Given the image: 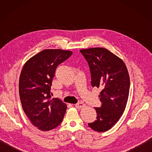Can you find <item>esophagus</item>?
Listing matches in <instances>:
<instances>
[{"label":"esophagus","instance_id":"esophagus-1","mask_svg":"<svg viewBox=\"0 0 152 152\" xmlns=\"http://www.w3.org/2000/svg\"><path fill=\"white\" fill-rule=\"evenodd\" d=\"M75 106L76 108H78V109H80V108H82L83 107H84L85 106V104L83 102H79V103H77V104H75Z\"/></svg>","mask_w":152,"mask_h":152}]
</instances>
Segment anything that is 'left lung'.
I'll use <instances>...</instances> for the list:
<instances>
[{
	"label": "left lung",
	"instance_id": "8db88e82",
	"mask_svg": "<svg viewBox=\"0 0 152 152\" xmlns=\"http://www.w3.org/2000/svg\"><path fill=\"white\" fill-rule=\"evenodd\" d=\"M88 62L91 85L101 89L99 96L101 108H95L96 119L88 124L97 132L108 131L117 123L124 113L129 94L130 78L125 63L106 48L80 50Z\"/></svg>",
	"mask_w": 152,
	"mask_h": 152
}]
</instances>
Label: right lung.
I'll return each mask as SVG.
<instances>
[{"label": "right lung", "instance_id": "1", "mask_svg": "<svg viewBox=\"0 0 152 152\" xmlns=\"http://www.w3.org/2000/svg\"><path fill=\"white\" fill-rule=\"evenodd\" d=\"M72 53L59 49L44 50L23 67L19 80V97L25 114L39 130L53 129L64 118L67 106L59 99H51L50 89L57 66Z\"/></svg>", "mask_w": 152, "mask_h": 152}]
</instances>
